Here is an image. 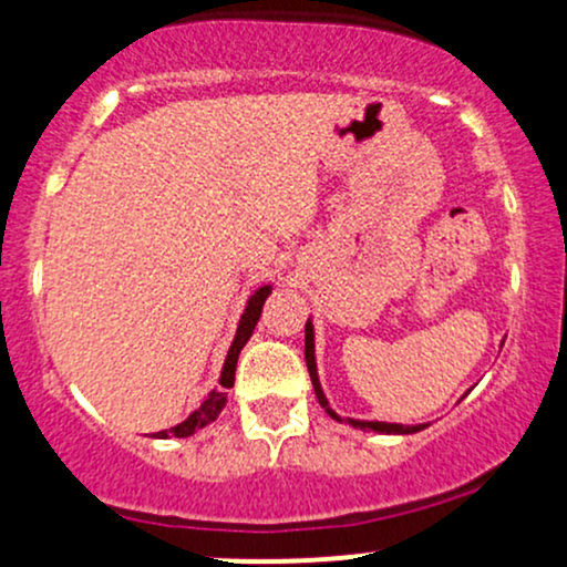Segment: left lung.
<instances>
[{"label":"left lung","instance_id":"1","mask_svg":"<svg viewBox=\"0 0 567 567\" xmlns=\"http://www.w3.org/2000/svg\"><path fill=\"white\" fill-rule=\"evenodd\" d=\"M306 368H309V375H311V386H315V394L317 400H320V405L328 410L333 419L338 415L333 410L328 408V400H324L322 394V386H320V379H317V362H315V330H311V322H306ZM341 421V419H338ZM354 426H362V429H373V432H386V434H408V432H419V429L424 426H402V424H383V421H351Z\"/></svg>","mask_w":567,"mask_h":567}]
</instances>
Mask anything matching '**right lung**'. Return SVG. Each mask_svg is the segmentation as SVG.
Listing matches in <instances>:
<instances>
[{
    "label": "right lung",
    "instance_id": "right-lung-1",
    "mask_svg": "<svg viewBox=\"0 0 567 567\" xmlns=\"http://www.w3.org/2000/svg\"><path fill=\"white\" fill-rule=\"evenodd\" d=\"M271 288L266 285V288L256 290V296L247 301V309L243 315V320H239V328H237V336H234V343L229 349V354H226V362H224V373H220V386L224 389H231L234 386V373H237V360H239V351L247 341H250L252 336V328H256L258 320H261V309H264V301L269 298ZM220 389V392H213L207 396L205 402H202L199 410H194L192 415L184 421V424L173 426V429H165V432H157L154 437H188V434H194L197 429H202L205 424H213V421L218 419L220 410L226 408V392Z\"/></svg>",
    "mask_w": 567,
    "mask_h": 567
}]
</instances>
